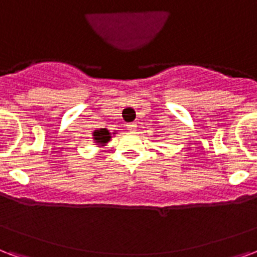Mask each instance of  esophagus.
Masks as SVG:
<instances>
[{"mask_svg": "<svg viewBox=\"0 0 257 257\" xmlns=\"http://www.w3.org/2000/svg\"><path fill=\"white\" fill-rule=\"evenodd\" d=\"M127 130L128 131H136L137 130V124L136 123H128V124H127Z\"/></svg>", "mask_w": 257, "mask_h": 257, "instance_id": "1", "label": "esophagus"}]
</instances>
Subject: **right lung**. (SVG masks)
<instances>
[{
  "mask_svg": "<svg viewBox=\"0 0 257 257\" xmlns=\"http://www.w3.org/2000/svg\"><path fill=\"white\" fill-rule=\"evenodd\" d=\"M93 140L100 145L107 144L108 141L111 140V134L107 128H100V130H96L93 133Z\"/></svg>",
  "mask_w": 257,
  "mask_h": 257,
  "instance_id": "1",
  "label": "right lung"
}]
</instances>
